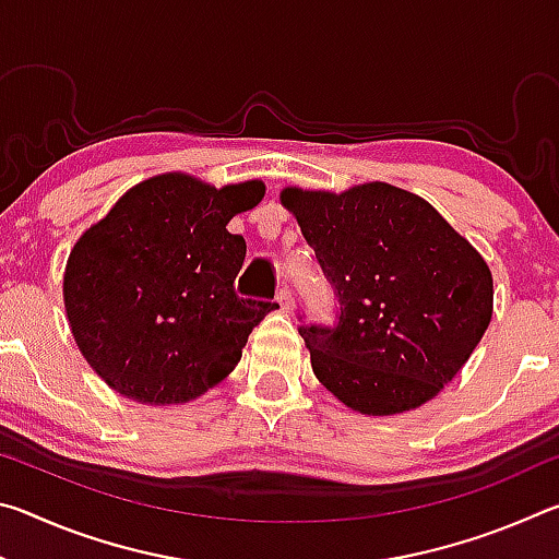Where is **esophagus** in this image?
Masks as SVG:
<instances>
[{
  "mask_svg": "<svg viewBox=\"0 0 559 559\" xmlns=\"http://www.w3.org/2000/svg\"><path fill=\"white\" fill-rule=\"evenodd\" d=\"M276 300H278V306H281L283 313H293V308H296V300H293V296H290V288H288V286H283V288L278 290Z\"/></svg>",
  "mask_w": 559,
  "mask_h": 559,
  "instance_id": "1",
  "label": "esophagus"
}]
</instances>
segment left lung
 <instances>
[{"label":"left lung","mask_w":559,"mask_h":559,"mask_svg":"<svg viewBox=\"0 0 559 559\" xmlns=\"http://www.w3.org/2000/svg\"><path fill=\"white\" fill-rule=\"evenodd\" d=\"M281 202L337 300L333 325L298 328L325 390L370 416L437 396L493 316L480 253L429 202L384 182L343 194L288 187Z\"/></svg>","instance_id":"8db88e82"}]
</instances>
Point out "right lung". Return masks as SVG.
I'll list each match as a JSON object with an SVG mask.
<instances>
[{"label": "right lung", "instance_id": "right-lung-1", "mask_svg": "<svg viewBox=\"0 0 559 559\" xmlns=\"http://www.w3.org/2000/svg\"><path fill=\"white\" fill-rule=\"evenodd\" d=\"M261 182L224 189L189 175L145 179L73 246L63 276L71 333L100 380L128 400L182 404L219 384L276 302L236 296Z\"/></svg>", "mask_w": 559, "mask_h": 559}]
</instances>
